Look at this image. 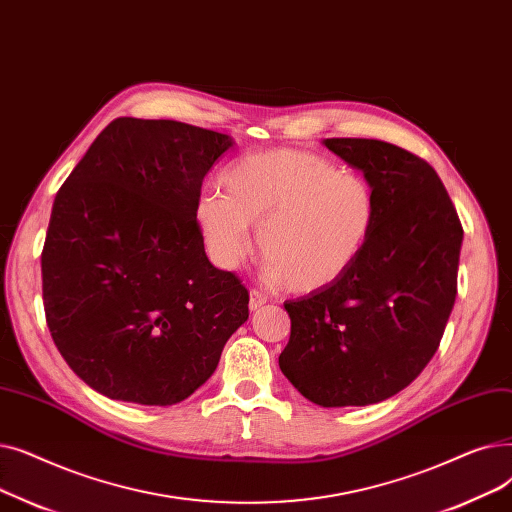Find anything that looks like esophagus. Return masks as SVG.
<instances>
[{
	"instance_id": "esophagus-1",
	"label": "esophagus",
	"mask_w": 512,
	"mask_h": 512,
	"mask_svg": "<svg viewBox=\"0 0 512 512\" xmlns=\"http://www.w3.org/2000/svg\"><path fill=\"white\" fill-rule=\"evenodd\" d=\"M266 300H269V298H266V296L262 294V291L252 289V291H250V310H258L260 306L266 304Z\"/></svg>"
}]
</instances>
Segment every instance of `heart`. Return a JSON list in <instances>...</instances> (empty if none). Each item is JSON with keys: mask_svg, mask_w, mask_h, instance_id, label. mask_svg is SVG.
Segmentation results:
<instances>
[{"mask_svg": "<svg viewBox=\"0 0 512 512\" xmlns=\"http://www.w3.org/2000/svg\"><path fill=\"white\" fill-rule=\"evenodd\" d=\"M223 189L204 193L198 223L214 260L231 269L252 250L250 227L269 275L298 294L342 279L367 250L377 225L373 183L331 158L275 148L237 158Z\"/></svg>", "mask_w": 512, "mask_h": 512, "instance_id": "b5f03b06", "label": "heart"}]
</instances>
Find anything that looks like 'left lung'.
Returning <instances> with one entry per match:
<instances>
[{"instance_id": "obj_1", "label": "left lung", "mask_w": 512, "mask_h": 512, "mask_svg": "<svg viewBox=\"0 0 512 512\" xmlns=\"http://www.w3.org/2000/svg\"><path fill=\"white\" fill-rule=\"evenodd\" d=\"M327 148L377 191L367 250L333 285L285 302L279 367L319 406H367L415 381L456 300L462 225L433 166L394 143L333 137Z\"/></svg>"}]
</instances>
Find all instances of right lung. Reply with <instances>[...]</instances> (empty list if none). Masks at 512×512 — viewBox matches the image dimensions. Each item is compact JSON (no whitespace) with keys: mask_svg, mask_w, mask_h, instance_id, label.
I'll list each match as a JSON object with an SVG mask.
<instances>
[{"mask_svg":"<svg viewBox=\"0 0 512 512\" xmlns=\"http://www.w3.org/2000/svg\"><path fill=\"white\" fill-rule=\"evenodd\" d=\"M231 137L116 118L56 193L41 252L43 308L68 367L112 400L168 406L214 373L250 294L210 264L202 181Z\"/></svg>","mask_w":512,"mask_h":512,"instance_id":"right-lung-1","label":"right lung"}]
</instances>
